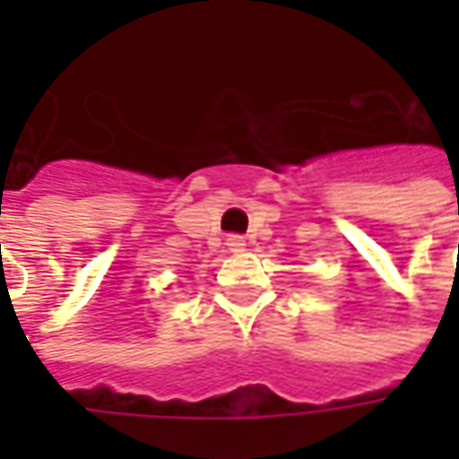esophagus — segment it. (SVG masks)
Returning <instances> with one entry per match:
<instances>
[{
  "instance_id": "obj_1",
  "label": "esophagus",
  "mask_w": 459,
  "mask_h": 459,
  "mask_svg": "<svg viewBox=\"0 0 459 459\" xmlns=\"http://www.w3.org/2000/svg\"><path fill=\"white\" fill-rule=\"evenodd\" d=\"M226 246H229L230 250H240V248H243V246H246V243H243V238H240V236H230Z\"/></svg>"
}]
</instances>
